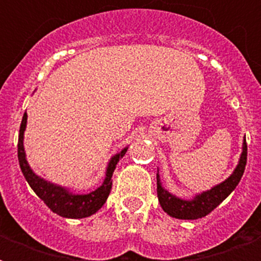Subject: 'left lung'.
<instances>
[{
  "label": "left lung",
  "instance_id": "1",
  "mask_svg": "<svg viewBox=\"0 0 261 261\" xmlns=\"http://www.w3.org/2000/svg\"><path fill=\"white\" fill-rule=\"evenodd\" d=\"M247 165V141L243 142V153L239 160L237 167L233 173L225 180L214 186L211 190H207L202 194L195 195L194 199L186 200V199L177 198L172 195L168 190L161 186L160 174L157 173V195L159 202L163 207V210L168 215L177 219H199L210 214L215 207L221 204L229 195L239 186L240 180L243 177L244 171Z\"/></svg>",
  "mask_w": 261,
  "mask_h": 261
}]
</instances>
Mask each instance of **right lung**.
<instances>
[{
  "instance_id": "add662e5",
  "label": "right lung",
  "mask_w": 261,
  "mask_h": 261,
  "mask_svg": "<svg viewBox=\"0 0 261 261\" xmlns=\"http://www.w3.org/2000/svg\"><path fill=\"white\" fill-rule=\"evenodd\" d=\"M27 127V112L22 116L21 126H20V134H18L17 143V155L18 164L21 168V172L24 177L28 181L30 187L34 190V192L46 203L47 207L53 213L61 215L63 218H87L97 213L106 203L107 198L112 188V174H114L116 164L123 155L126 154L127 147H124L118 154H115L110 160L107 165L106 178L98 188L89 192V194H73L69 191V188L57 186L54 182H50L42 178L40 176L35 173L31 167L28 165V161L25 159V150H24V131Z\"/></svg>"
}]
</instances>
